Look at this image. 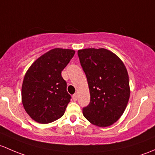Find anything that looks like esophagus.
Masks as SVG:
<instances>
[{
	"label": "esophagus",
	"instance_id": "34e87169",
	"mask_svg": "<svg viewBox=\"0 0 155 155\" xmlns=\"http://www.w3.org/2000/svg\"><path fill=\"white\" fill-rule=\"evenodd\" d=\"M72 98H73V100H74V101H77L78 94L77 93L74 94V95H73V96H72Z\"/></svg>",
	"mask_w": 155,
	"mask_h": 155
}]
</instances>
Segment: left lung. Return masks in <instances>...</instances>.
Listing matches in <instances>:
<instances>
[{
	"label": "left lung",
	"mask_w": 155,
	"mask_h": 155,
	"mask_svg": "<svg viewBox=\"0 0 155 155\" xmlns=\"http://www.w3.org/2000/svg\"><path fill=\"white\" fill-rule=\"evenodd\" d=\"M88 82L90 103L83 108L92 125L108 127L122 116L130 98L129 78L121 59L105 48L78 50Z\"/></svg>",
	"instance_id": "1"
}]
</instances>
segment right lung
Instances as JSON below:
<instances>
[{
    "instance_id": "obj_1",
    "label": "right lung",
    "mask_w": 155,
    "mask_h": 155,
    "mask_svg": "<svg viewBox=\"0 0 155 155\" xmlns=\"http://www.w3.org/2000/svg\"><path fill=\"white\" fill-rule=\"evenodd\" d=\"M74 53L71 49H51L27 71L21 87V101L25 111L36 122L50 123L64 114L71 95L61 72Z\"/></svg>"
}]
</instances>
